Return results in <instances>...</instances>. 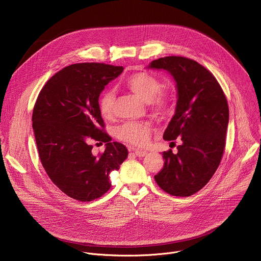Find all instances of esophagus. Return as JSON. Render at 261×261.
I'll use <instances>...</instances> for the list:
<instances>
[{"instance_id": "esophagus-1", "label": "esophagus", "mask_w": 261, "mask_h": 261, "mask_svg": "<svg viewBox=\"0 0 261 261\" xmlns=\"http://www.w3.org/2000/svg\"><path fill=\"white\" fill-rule=\"evenodd\" d=\"M134 151V153H135V155L137 156V157H144V156H146L147 155V153L145 152V151H141V150H133Z\"/></svg>"}]
</instances>
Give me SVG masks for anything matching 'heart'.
I'll return each mask as SVG.
<instances>
[{
	"instance_id": "heart-1",
	"label": "heart",
	"mask_w": 261,
	"mask_h": 261,
	"mask_svg": "<svg viewBox=\"0 0 261 261\" xmlns=\"http://www.w3.org/2000/svg\"><path fill=\"white\" fill-rule=\"evenodd\" d=\"M126 87L142 101L150 104L151 108L158 113H164L171 104L168 94L161 91V83L150 73L139 72L133 74L126 82ZM115 94L107 90L102 93L99 99L100 113L104 118H110L113 115V104ZM152 127L147 123H128L118 131L120 139L125 142L144 146L150 140Z\"/></svg>"
}]
</instances>
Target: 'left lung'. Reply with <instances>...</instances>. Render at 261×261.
<instances>
[{"mask_svg":"<svg viewBox=\"0 0 261 261\" xmlns=\"http://www.w3.org/2000/svg\"><path fill=\"white\" fill-rule=\"evenodd\" d=\"M146 68L167 71L177 97L163 138L178 137L180 144L176 154L163 152L164 166L155 180L173 196H190L204 187L220 164L229 122L226 97L213 74L193 60L165 57Z\"/></svg>","mask_w":261,"mask_h":261,"instance_id":"8db88e82","label":"left lung"}]
</instances>
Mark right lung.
Listing matches in <instances>:
<instances>
[{
	"mask_svg": "<svg viewBox=\"0 0 261 261\" xmlns=\"http://www.w3.org/2000/svg\"><path fill=\"white\" fill-rule=\"evenodd\" d=\"M124 68L99 63L70 65L45 84L33 110V129L41 163L49 178L69 197L99 198L110 189L109 173L120 169L128 150L103 132L99 96ZM106 142L95 158L93 140Z\"/></svg>",
	"mask_w": 261,
	"mask_h": 261,
	"instance_id": "obj_1",
	"label": "right lung"
}]
</instances>
